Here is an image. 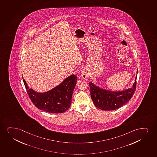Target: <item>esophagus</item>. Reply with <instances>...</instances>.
I'll use <instances>...</instances> for the list:
<instances>
[{
  "label": "esophagus",
  "mask_w": 157,
  "mask_h": 157,
  "mask_svg": "<svg viewBox=\"0 0 157 157\" xmlns=\"http://www.w3.org/2000/svg\"><path fill=\"white\" fill-rule=\"evenodd\" d=\"M87 72L85 70H82L81 72H80V77L83 79H85L87 77Z\"/></svg>",
  "instance_id": "obj_1"
}]
</instances>
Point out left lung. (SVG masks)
<instances>
[{"label":"left lung","instance_id":"8db88e82","mask_svg":"<svg viewBox=\"0 0 157 157\" xmlns=\"http://www.w3.org/2000/svg\"><path fill=\"white\" fill-rule=\"evenodd\" d=\"M136 85V77L131 88L122 91L109 90L97 86L92 82L89 83L93 103L98 109L103 110H115L128 103L135 92Z\"/></svg>","mask_w":157,"mask_h":157}]
</instances>
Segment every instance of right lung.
Returning a JSON list of instances; mask_svg holds the SVG:
<instances>
[{"label":"right lung","mask_w":157,"mask_h":157,"mask_svg":"<svg viewBox=\"0 0 157 157\" xmlns=\"http://www.w3.org/2000/svg\"><path fill=\"white\" fill-rule=\"evenodd\" d=\"M22 78L27 94L37 109L47 112L58 114L64 112L70 108L77 76L72 75L56 87L43 93L29 88L23 76Z\"/></svg>","instance_id":"1"}]
</instances>
